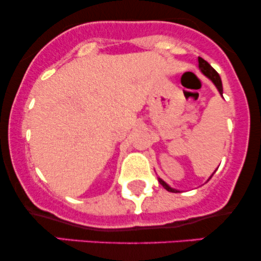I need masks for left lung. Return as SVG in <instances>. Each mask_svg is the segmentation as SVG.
<instances>
[{"label": "left lung", "instance_id": "1", "mask_svg": "<svg viewBox=\"0 0 261 261\" xmlns=\"http://www.w3.org/2000/svg\"><path fill=\"white\" fill-rule=\"evenodd\" d=\"M199 68H200V71H201V73L205 74V76L207 77V79H208L210 81H211V82L214 83L215 86H216L217 91L220 92V94L223 95L222 81H221L220 74H218V73L216 72V70H215V68L212 67V66L210 65L207 61H205V60H203L202 58H199ZM214 173H215V172H214ZM212 175H214V174H212ZM212 175H211V176H212ZM211 176H210V178L207 179V181L210 180V179H211ZM158 181H160V184L162 185V187L166 189V190L170 191V193H180V191L176 190V189H173L172 187H169V185L167 184V182L164 181V180H162L161 178H158Z\"/></svg>", "mask_w": 261, "mask_h": 261}]
</instances>
